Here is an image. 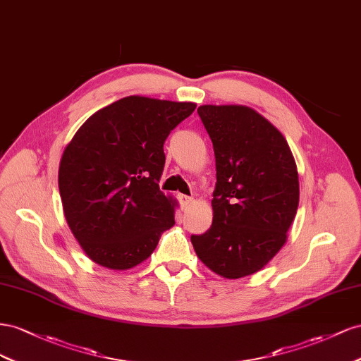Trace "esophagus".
<instances>
[{
	"label": "esophagus",
	"mask_w": 361,
	"mask_h": 361,
	"mask_svg": "<svg viewBox=\"0 0 361 361\" xmlns=\"http://www.w3.org/2000/svg\"><path fill=\"white\" fill-rule=\"evenodd\" d=\"M178 201L181 204V207H189V205L193 202V198L188 197V195H178Z\"/></svg>",
	"instance_id": "esophagus-1"
}]
</instances>
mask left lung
I'll list each match as a JSON object with an SVG mask.
<instances>
[{
  "mask_svg": "<svg viewBox=\"0 0 361 361\" xmlns=\"http://www.w3.org/2000/svg\"><path fill=\"white\" fill-rule=\"evenodd\" d=\"M213 142V222L190 240L198 259L228 280L259 272L287 240L300 204L296 163L287 140L246 106H201Z\"/></svg>",
  "mask_w": 361,
  "mask_h": 361,
  "instance_id": "obj_1",
  "label": "left lung"
}]
</instances>
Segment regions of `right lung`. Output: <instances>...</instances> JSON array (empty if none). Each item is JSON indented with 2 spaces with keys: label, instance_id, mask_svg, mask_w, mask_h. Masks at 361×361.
<instances>
[{
  "label": "right lung",
  "instance_id": "add662e5",
  "mask_svg": "<svg viewBox=\"0 0 361 361\" xmlns=\"http://www.w3.org/2000/svg\"><path fill=\"white\" fill-rule=\"evenodd\" d=\"M195 102L139 95L94 113L60 160L59 190L69 228L92 262L113 271L137 266L175 224V201L159 181L163 143Z\"/></svg>",
  "mask_w": 361,
  "mask_h": 361
}]
</instances>
